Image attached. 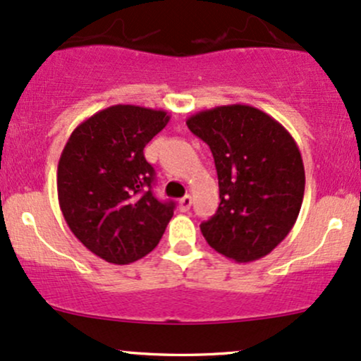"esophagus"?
Instances as JSON below:
<instances>
[{
	"label": "esophagus",
	"instance_id": "esophagus-1",
	"mask_svg": "<svg viewBox=\"0 0 361 361\" xmlns=\"http://www.w3.org/2000/svg\"><path fill=\"white\" fill-rule=\"evenodd\" d=\"M190 207H192V197H190V195H185L180 200V210L181 212H188Z\"/></svg>",
	"mask_w": 361,
	"mask_h": 361
}]
</instances>
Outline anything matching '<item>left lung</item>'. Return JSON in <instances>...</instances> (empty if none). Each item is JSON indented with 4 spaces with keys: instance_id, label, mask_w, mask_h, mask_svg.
<instances>
[{
    "instance_id": "1",
    "label": "left lung",
    "mask_w": 361,
    "mask_h": 361,
    "mask_svg": "<svg viewBox=\"0 0 361 361\" xmlns=\"http://www.w3.org/2000/svg\"><path fill=\"white\" fill-rule=\"evenodd\" d=\"M209 144L221 204L202 222L207 243L226 258L247 263L270 255L299 217L304 163L290 132L251 105H222L186 120Z\"/></svg>"
}]
</instances>
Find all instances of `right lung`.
<instances>
[{"instance_id":"1","label":"right lung","mask_w":361,"mask_h":361,"mask_svg":"<svg viewBox=\"0 0 361 361\" xmlns=\"http://www.w3.org/2000/svg\"><path fill=\"white\" fill-rule=\"evenodd\" d=\"M168 111L114 105L81 122L57 164L66 224L93 255L128 264L151 252L171 221L175 202L152 195L154 168L146 144L169 122Z\"/></svg>"}]
</instances>
